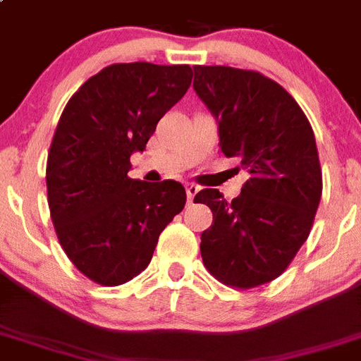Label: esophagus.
<instances>
[{"label":"esophagus","mask_w":361,"mask_h":361,"mask_svg":"<svg viewBox=\"0 0 361 361\" xmlns=\"http://www.w3.org/2000/svg\"><path fill=\"white\" fill-rule=\"evenodd\" d=\"M185 190H187V198H189V202H192V198H195V196L198 195L200 187L195 185V183H187Z\"/></svg>","instance_id":"34e87169"}]
</instances>
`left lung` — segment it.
<instances>
[{
  "label": "left lung",
  "instance_id": "8db88e82",
  "mask_svg": "<svg viewBox=\"0 0 361 361\" xmlns=\"http://www.w3.org/2000/svg\"><path fill=\"white\" fill-rule=\"evenodd\" d=\"M195 92L218 123L220 148L250 172L240 196L204 189L213 224L202 233L207 271L235 288L277 279L310 235L323 190L316 137L283 86L257 71L196 66Z\"/></svg>",
  "mask_w": 361,
  "mask_h": 361
}]
</instances>
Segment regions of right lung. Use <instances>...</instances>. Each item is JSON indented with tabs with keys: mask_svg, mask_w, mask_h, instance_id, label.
<instances>
[{
	"mask_svg": "<svg viewBox=\"0 0 361 361\" xmlns=\"http://www.w3.org/2000/svg\"><path fill=\"white\" fill-rule=\"evenodd\" d=\"M189 66L111 63L69 99L47 156L51 220L75 268L117 286L148 266L157 238L185 205L174 180L128 178L156 124L185 95Z\"/></svg>",
	"mask_w": 361,
	"mask_h": 361,
	"instance_id": "right-lung-1",
	"label": "right lung"
}]
</instances>
